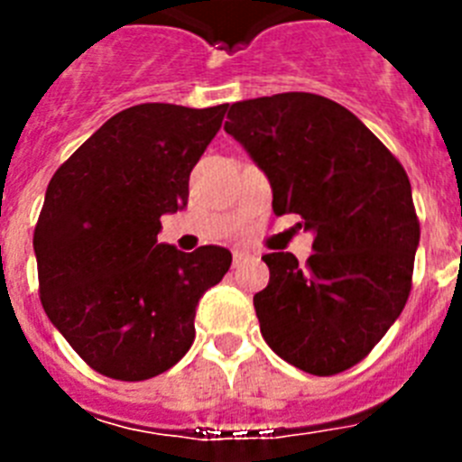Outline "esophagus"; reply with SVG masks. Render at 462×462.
Here are the masks:
<instances>
[{
    "mask_svg": "<svg viewBox=\"0 0 462 462\" xmlns=\"http://www.w3.org/2000/svg\"><path fill=\"white\" fill-rule=\"evenodd\" d=\"M245 256H247L245 252H234V266H238L240 261H245Z\"/></svg>",
    "mask_w": 462,
    "mask_h": 462,
    "instance_id": "obj_1",
    "label": "esophagus"
}]
</instances>
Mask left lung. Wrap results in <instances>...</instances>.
I'll return each instance as SVG.
<instances>
[{"mask_svg":"<svg viewBox=\"0 0 462 462\" xmlns=\"http://www.w3.org/2000/svg\"><path fill=\"white\" fill-rule=\"evenodd\" d=\"M273 187L275 215L296 212L314 254L263 256L271 282L254 296L261 336L303 373L330 377L373 352L411 291L419 217L405 169L354 113L310 92L228 108Z\"/></svg>","mask_w":462,"mask_h":462,"instance_id":"left-lung-1","label":"left lung"}]
</instances>
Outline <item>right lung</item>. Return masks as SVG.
<instances>
[{"label":"right lung","instance_id":"right-lung-1","mask_svg":"<svg viewBox=\"0 0 462 462\" xmlns=\"http://www.w3.org/2000/svg\"><path fill=\"white\" fill-rule=\"evenodd\" d=\"M228 104H141L110 117L48 182L34 228L48 319L99 374L143 382L173 368L194 342L199 298L231 252L159 245V217L180 210L189 173Z\"/></svg>","mask_w":462,"mask_h":462}]
</instances>
